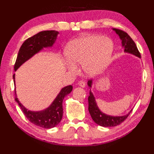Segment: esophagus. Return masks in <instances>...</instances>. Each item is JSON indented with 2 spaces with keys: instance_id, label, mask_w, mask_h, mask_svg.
<instances>
[{
  "instance_id": "1",
  "label": "esophagus",
  "mask_w": 154,
  "mask_h": 154,
  "mask_svg": "<svg viewBox=\"0 0 154 154\" xmlns=\"http://www.w3.org/2000/svg\"><path fill=\"white\" fill-rule=\"evenodd\" d=\"M78 85L81 87H85V82L84 81H79V82H78Z\"/></svg>"
}]
</instances>
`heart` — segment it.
Segmentation results:
<instances>
[{"label": "heart", "instance_id": "1", "mask_svg": "<svg viewBox=\"0 0 154 154\" xmlns=\"http://www.w3.org/2000/svg\"><path fill=\"white\" fill-rule=\"evenodd\" d=\"M113 51V44L101 35H90L81 37L69 44L66 56L73 65L83 64L87 73L94 75L106 67ZM70 69L75 71V66Z\"/></svg>", "mask_w": 154, "mask_h": 154}]
</instances>
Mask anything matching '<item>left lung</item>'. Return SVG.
Returning <instances> with one entry per match:
<instances>
[{"instance_id":"left-lung-1","label":"left lung","mask_w":154,"mask_h":154,"mask_svg":"<svg viewBox=\"0 0 154 154\" xmlns=\"http://www.w3.org/2000/svg\"><path fill=\"white\" fill-rule=\"evenodd\" d=\"M113 30L116 32V33L119 35L120 40H122V45L124 48V52L133 54L140 58L141 57V55H140L138 48H137L135 42L133 41L132 39L126 32L116 28H113ZM92 79L88 81L87 85L90 88L92 85ZM88 100H89V112L91 118L98 125L103 127H112L119 125L120 124L123 122L127 119V117L129 116V114L132 110H131L128 113L124 116H113L107 115L100 110L97 106L93 94L91 93V91L89 96L88 97Z\"/></svg>"}]
</instances>
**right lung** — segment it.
<instances>
[{
    "label": "right lung",
    "mask_w": 154,
    "mask_h": 154,
    "mask_svg": "<svg viewBox=\"0 0 154 154\" xmlns=\"http://www.w3.org/2000/svg\"><path fill=\"white\" fill-rule=\"evenodd\" d=\"M58 34L59 32L55 30L42 31L26 40L19 50L14 64V71L17 70L24 62L38 53L44 48L51 47L56 40ZM13 79L15 85V74L13 75ZM72 90L73 87L71 85L63 87L50 106L45 110L38 112L30 111L26 109L20 103L14 89L15 100L30 122L44 128H52L60 122L63 116V100L65 97L69 94Z\"/></svg>",
    "instance_id": "add662e5"
}]
</instances>
